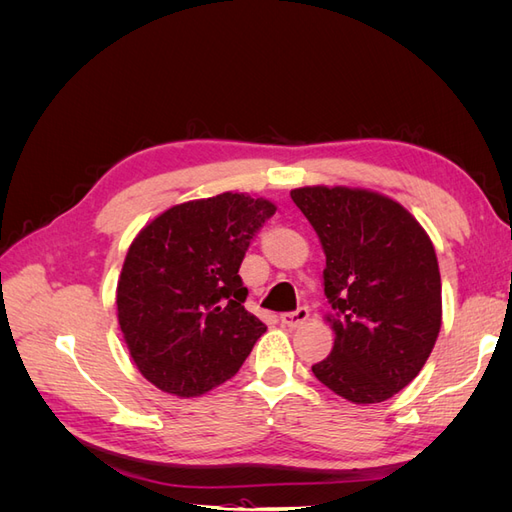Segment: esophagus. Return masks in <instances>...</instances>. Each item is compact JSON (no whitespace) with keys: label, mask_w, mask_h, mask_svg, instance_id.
<instances>
[{"label":"esophagus","mask_w":512,"mask_h":512,"mask_svg":"<svg viewBox=\"0 0 512 512\" xmlns=\"http://www.w3.org/2000/svg\"><path fill=\"white\" fill-rule=\"evenodd\" d=\"M307 318H309V309H307V307H299V309H294V312L282 314V316H280V322L284 324V327L297 329V327H301V324H303Z\"/></svg>","instance_id":"1"}]
</instances>
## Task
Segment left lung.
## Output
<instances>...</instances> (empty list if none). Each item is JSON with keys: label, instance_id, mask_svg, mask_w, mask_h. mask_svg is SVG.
I'll list each match as a JSON object with an SVG mask.
<instances>
[{"label": "left lung", "instance_id": "8db88e82", "mask_svg": "<svg viewBox=\"0 0 512 512\" xmlns=\"http://www.w3.org/2000/svg\"><path fill=\"white\" fill-rule=\"evenodd\" d=\"M318 232L335 344L314 376L352 404H380L408 386L436 344L442 282L436 250L395 200L367 190L299 188Z\"/></svg>", "mask_w": 512, "mask_h": 512}]
</instances>
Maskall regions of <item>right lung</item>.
Here are the masks:
<instances>
[{"instance_id":"add662e5","label":"right lung","mask_w":512,"mask_h":512,"mask_svg":"<svg viewBox=\"0 0 512 512\" xmlns=\"http://www.w3.org/2000/svg\"><path fill=\"white\" fill-rule=\"evenodd\" d=\"M275 205L224 192L175 205L132 241L117 316L138 371L160 391L196 397L232 378L265 322L243 307V256Z\"/></svg>"}]
</instances>
